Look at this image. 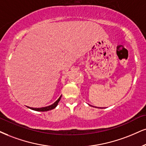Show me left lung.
<instances>
[{"instance_id":"8db88e82","label":"left lung","mask_w":146,"mask_h":146,"mask_svg":"<svg viewBox=\"0 0 146 146\" xmlns=\"http://www.w3.org/2000/svg\"><path fill=\"white\" fill-rule=\"evenodd\" d=\"M95 108H96V107H95Z\"/></svg>"}]
</instances>
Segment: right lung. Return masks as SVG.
<instances>
[{"instance_id":"1","label":"right lung","mask_w":146,"mask_h":146,"mask_svg":"<svg viewBox=\"0 0 146 146\" xmlns=\"http://www.w3.org/2000/svg\"><path fill=\"white\" fill-rule=\"evenodd\" d=\"M61 98H62V95H61V96L58 98V100H57L55 102H54L53 104H51V105H50V106H46V107L38 108H36L28 107V106H27V107H28V108L32 110H35V111H49V110H53L54 108H55L57 107V106L58 105L59 102L61 100Z\"/></svg>"}]
</instances>
